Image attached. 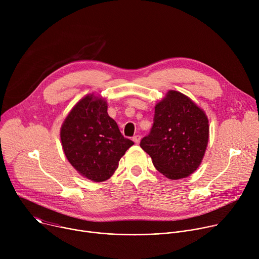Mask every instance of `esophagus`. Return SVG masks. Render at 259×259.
I'll use <instances>...</instances> for the list:
<instances>
[{"mask_svg":"<svg viewBox=\"0 0 259 259\" xmlns=\"http://www.w3.org/2000/svg\"><path fill=\"white\" fill-rule=\"evenodd\" d=\"M132 140H133L136 144H138L139 141H140V136H139V135H135V136L132 137Z\"/></svg>","mask_w":259,"mask_h":259,"instance_id":"34e87169","label":"esophagus"}]
</instances>
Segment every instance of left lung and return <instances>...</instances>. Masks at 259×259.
<instances>
[{
	"label": "left lung",
	"instance_id": "left-lung-1",
	"mask_svg": "<svg viewBox=\"0 0 259 259\" xmlns=\"http://www.w3.org/2000/svg\"><path fill=\"white\" fill-rule=\"evenodd\" d=\"M209 140V121L190 97L170 90L155 106L150 134L140 141L156 169L169 179L186 178L200 166Z\"/></svg>",
	"mask_w": 259,
	"mask_h": 259
}]
</instances>
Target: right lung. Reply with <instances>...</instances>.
Listing matches in <instances>:
<instances>
[{
    "label": "right lung",
    "mask_w": 259,
    "mask_h": 259,
    "mask_svg": "<svg viewBox=\"0 0 259 259\" xmlns=\"http://www.w3.org/2000/svg\"><path fill=\"white\" fill-rule=\"evenodd\" d=\"M60 139L71 166L95 182L112 176L120 159L134 144L108 116L106 100L93 94L86 95L72 107L61 126Z\"/></svg>",
    "instance_id": "right-lung-1"
}]
</instances>
